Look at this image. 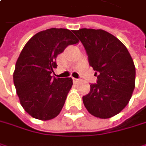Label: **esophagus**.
I'll use <instances>...</instances> for the list:
<instances>
[{"mask_svg":"<svg viewBox=\"0 0 146 146\" xmlns=\"http://www.w3.org/2000/svg\"><path fill=\"white\" fill-rule=\"evenodd\" d=\"M73 81L74 84H77V83H78V82H79V79H78V78H73Z\"/></svg>","mask_w":146,"mask_h":146,"instance_id":"1","label":"esophagus"}]
</instances>
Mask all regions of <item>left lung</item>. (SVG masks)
Here are the masks:
<instances>
[{
	"label": "left lung",
	"instance_id": "obj_1",
	"mask_svg": "<svg viewBox=\"0 0 146 146\" xmlns=\"http://www.w3.org/2000/svg\"><path fill=\"white\" fill-rule=\"evenodd\" d=\"M84 44L97 84L83 96L87 111L106 119L118 114L130 101L135 87V67L131 56L117 37L102 29L74 30Z\"/></svg>",
	"mask_w": 146,
	"mask_h": 146
}]
</instances>
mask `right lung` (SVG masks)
Listing matches in <instances>:
<instances>
[{
    "instance_id": "right-lung-1",
    "label": "right lung",
    "mask_w": 146,
    "mask_h": 146,
    "mask_svg": "<svg viewBox=\"0 0 146 146\" xmlns=\"http://www.w3.org/2000/svg\"><path fill=\"white\" fill-rule=\"evenodd\" d=\"M78 43L67 29H49L24 45L15 66L13 83L20 104L31 117L50 120L62 111L73 85L71 78H53L56 57L67 46Z\"/></svg>"
}]
</instances>
